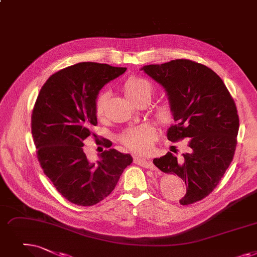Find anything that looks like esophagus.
<instances>
[{
	"instance_id": "obj_1",
	"label": "esophagus",
	"mask_w": 257,
	"mask_h": 257,
	"mask_svg": "<svg viewBox=\"0 0 257 257\" xmlns=\"http://www.w3.org/2000/svg\"><path fill=\"white\" fill-rule=\"evenodd\" d=\"M133 162H135V164H138L142 167H144V168H147V169H151L153 170L154 169V165L151 161H148L146 159H143V158H139V156H135L133 158Z\"/></svg>"
}]
</instances>
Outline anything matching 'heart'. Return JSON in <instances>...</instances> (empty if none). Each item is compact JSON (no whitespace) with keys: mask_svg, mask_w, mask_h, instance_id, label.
Wrapping results in <instances>:
<instances>
[{"mask_svg":"<svg viewBox=\"0 0 257 257\" xmlns=\"http://www.w3.org/2000/svg\"><path fill=\"white\" fill-rule=\"evenodd\" d=\"M126 96L132 103L139 104L141 102H150L155 93V87L151 82L141 76H129L122 85ZM110 93L108 91L99 92L95 99V115L103 118L105 115L106 106L109 101ZM154 116L162 124L168 125L173 120L174 111L169 103H161L156 105L153 110ZM158 137V130L151 124H143L140 126L130 127L121 133L119 137L120 143L132 152L138 154H146L151 151L153 144Z\"/></svg>","mask_w":257,"mask_h":257,"instance_id":"b5f03b06","label":"heart"}]
</instances>
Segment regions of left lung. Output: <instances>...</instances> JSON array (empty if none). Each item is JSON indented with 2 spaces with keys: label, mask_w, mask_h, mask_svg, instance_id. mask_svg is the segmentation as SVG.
Masks as SVG:
<instances>
[{
  "label": "left lung",
  "mask_w": 257,
  "mask_h": 257,
  "mask_svg": "<svg viewBox=\"0 0 257 257\" xmlns=\"http://www.w3.org/2000/svg\"><path fill=\"white\" fill-rule=\"evenodd\" d=\"M142 70L161 84L169 96L176 124L167 133L171 142L188 141V152H168L153 163L187 186L183 206L199 202L214 190L230 166L237 144L239 118L226 85L209 67L178 59ZM174 153H177L174 151Z\"/></svg>",
  "instance_id": "left-lung-1"
}]
</instances>
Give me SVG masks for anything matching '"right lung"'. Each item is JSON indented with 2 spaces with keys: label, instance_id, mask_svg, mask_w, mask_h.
Segmentation results:
<instances>
[{
  "label": "right lung",
  "instance_id": "1",
  "mask_svg": "<svg viewBox=\"0 0 257 257\" xmlns=\"http://www.w3.org/2000/svg\"><path fill=\"white\" fill-rule=\"evenodd\" d=\"M126 69L92 62L67 67L42 86L33 107L31 133L42 169L55 189L77 206H93L106 198L132 163L130 154L115 149L103 151L97 164L89 163L84 152L88 137L98 141L93 132L98 91ZM102 144L106 148L112 145L106 139Z\"/></svg>",
  "mask_w": 257,
  "mask_h": 257
}]
</instances>
